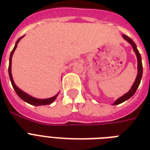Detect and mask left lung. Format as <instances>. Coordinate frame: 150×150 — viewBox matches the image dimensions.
<instances>
[{
  "label": "left lung",
  "mask_w": 150,
  "mask_h": 150,
  "mask_svg": "<svg viewBox=\"0 0 150 150\" xmlns=\"http://www.w3.org/2000/svg\"><path fill=\"white\" fill-rule=\"evenodd\" d=\"M123 37L125 38V40L128 41V43H130L131 45L132 46L133 50L135 51V54H136V56H137V59H138V75L137 77H136V79H135V82H134V84L132 85V86L131 88V89L126 94H125L124 96H122L121 97H120L119 99L114 102V105H117L120 104L121 103L125 102V100H128L129 98H131L132 96L135 94V93L137 90L138 87L139 86L140 82H141V79H142V58H141V55H140L139 52L138 50L137 47H136V45H135V43L133 42V40L130 37H128V36H126V35H123Z\"/></svg>",
  "instance_id": "left-lung-1"
}]
</instances>
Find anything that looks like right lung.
<instances>
[{
	"label": "right lung",
	"mask_w": 150,
	"mask_h": 150,
	"mask_svg": "<svg viewBox=\"0 0 150 150\" xmlns=\"http://www.w3.org/2000/svg\"><path fill=\"white\" fill-rule=\"evenodd\" d=\"M23 37V36H21L17 41H16V43H15V47L14 49L12 50L11 53V55H10V59H9V67H8V73H9V77H10V79H11V85H12L13 88L15 89V93H17V95L19 96L20 98L23 100L24 101H25L26 103H29V104H32V105H34V106H40V105H47V104H50L51 103H53L55 100V99L57 98V96L58 94H57L56 96H54V97H51V98H49V99H44V100H40V99H36V98H34L33 96H29L28 95L27 93H24L23 91H22L21 89H18L17 86H16V85L15 84V82L13 81V79H12V75H11V57H12V55H13V53L14 51L15 50L16 47H17V44L19 42V40L21 39Z\"/></svg>",
	"instance_id": "obj_1"
}]
</instances>
